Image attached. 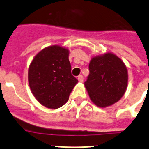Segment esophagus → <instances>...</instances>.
Masks as SVG:
<instances>
[{"instance_id":"34e87169","label":"esophagus","mask_w":149,"mask_h":149,"mask_svg":"<svg viewBox=\"0 0 149 149\" xmlns=\"http://www.w3.org/2000/svg\"><path fill=\"white\" fill-rule=\"evenodd\" d=\"M77 80H78L79 82H83L84 81V77H83V75H79L77 77Z\"/></svg>"}]
</instances>
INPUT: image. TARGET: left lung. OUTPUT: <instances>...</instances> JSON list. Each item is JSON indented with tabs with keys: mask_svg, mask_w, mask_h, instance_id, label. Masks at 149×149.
Instances as JSON below:
<instances>
[{
	"mask_svg": "<svg viewBox=\"0 0 149 149\" xmlns=\"http://www.w3.org/2000/svg\"><path fill=\"white\" fill-rule=\"evenodd\" d=\"M89 74L84 83L91 101L97 107H106L122 98L127 86V67L113 53L93 56Z\"/></svg>",
	"mask_w": 149,
	"mask_h": 149,
	"instance_id": "obj_1",
	"label": "left lung"
}]
</instances>
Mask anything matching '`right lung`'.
Masks as SVG:
<instances>
[{"mask_svg": "<svg viewBox=\"0 0 149 149\" xmlns=\"http://www.w3.org/2000/svg\"><path fill=\"white\" fill-rule=\"evenodd\" d=\"M68 54L64 47L48 46L36 55L29 66L30 90L45 107L57 109L65 104L78 82L71 72Z\"/></svg>", "mask_w": 149, "mask_h": 149, "instance_id": "right-lung-1", "label": "right lung"}]
</instances>
